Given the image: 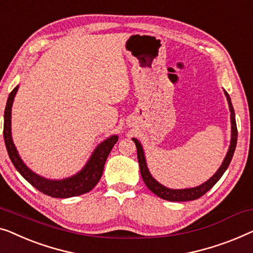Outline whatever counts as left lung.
Listing matches in <instances>:
<instances>
[{"instance_id": "8db88e82", "label": "left lung", "mask_w": 253, "mask_h": 253, "mask_svg": "<svg viewBox=\"0 0 253 253\" xmlns=\"http://www.w3.org/2000/svg\"><path fill=\"white\" fill-rule=\"evenodd\" d=\"M225 96L227 98L229 106V112H230V124H232V131H230V144L228 147V151L225 156L224 161H222L221 166L219 167V169L215 171V173L212 175L211 178H209L206 182L201 184L196 187H190V188H181V189H173V188H168L162 184H160L155 178L151 174V172L148 170L147 162H146V156L144 148L140 144V141L138 139L132 138L134 141L135 147H137V157L139 162V168H140V173L141 178L144 180L145 185L147 186L148 189L153 192L155 195H157L161 199L171 201V202H185V201H194L197 200L199 197L204 195L208 190H210L213 186L217 184V181L222 177V174L225 173V171L228 168L230 161L233 159L234 152L236 148V142H237V127H236V121H235V113H234V108L230 101L229 94L224 90Z\"/></svg>"}]
</instances>
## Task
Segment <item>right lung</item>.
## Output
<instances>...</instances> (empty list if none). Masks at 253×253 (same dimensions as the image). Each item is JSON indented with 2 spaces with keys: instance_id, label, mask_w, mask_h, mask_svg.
I'll list each match as a JSON object with an SVG mask.
<instances>
[{
  "instance_id": "add662e5",
  "label": "right lung",
  "mask_w": 253,
  "mask_h": 253,
  "mask_svg": "<svg viewBox=\"0 0 253 253\" xmlns=\"http://www.w3.org/2000/svg\"><path fill=\"white\" fill-rule=\"evenodd\" d=\"M18 89H19V85L14 87L9 94L4 111V127H3V137H4L6 151H8L9 157L11 162L13 163L14 168L33 187H35L40 192L51 197L67 199V197L79 196L90 192L100 180L106 160H107L113 146L118 142L119 135L113 134L109 138L105 139L104 141H101L94 148L89 160L86 161L85 166L78 173L64 179H47L45 177H42V175L35 173L25 164L12 140V134H11V109H12V104Z\"/></svg>"
}]
</instances>
